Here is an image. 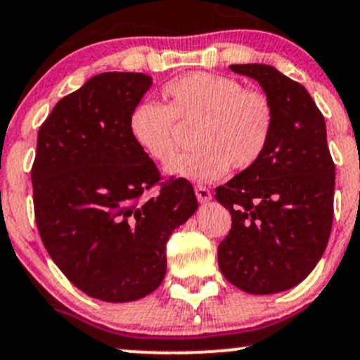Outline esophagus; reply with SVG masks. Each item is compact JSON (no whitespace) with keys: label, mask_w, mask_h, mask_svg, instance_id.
<instances>
[{"label":"esophagus","mask_w":360,"mask_h":360,"mask_svg":"<svg viewBox=\"0 0 360 360\" xmlns=\"http://www.w3.org/2000/svg\"><path fill=\"white\" fill-rule=\"evenodd\" d=\"M195 195L198 198V202H209L210 198H212V192H210L209 188L204 187V185H195Z\"/></svg>","instance_id":"obj_1"}]
</instances>
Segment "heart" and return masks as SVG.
<instances>
[{
    "label": "heart",
    "mask_w": 360,
    "mask_h": 360,
    "mask_svg": "<svg viewBox=\"0 0 360 360\" xmlns=\"http://www.w3.org/2000/svg\"><path fill=\"white\" fill-rule=\"evenodd\" d=\"M163 104L143 101L129 114L133 141L158 163L179 153L181 129L192 128L197 150L180 156L168 173L192 181H212L248 170L263 158L273 139L276 112L268 94L239 80L190 72L165 84Z\"/></svg>",
    "instance_id": "obj_1"
}]
</instances>
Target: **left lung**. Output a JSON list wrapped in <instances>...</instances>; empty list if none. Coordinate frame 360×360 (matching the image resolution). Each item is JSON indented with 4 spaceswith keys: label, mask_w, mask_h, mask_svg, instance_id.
Returning a JSON list of instances; mask_svg holds the SVG:
<instances>
[{
    "label": "left lung",
    "mask_w": 360,
    "mask_h": 360,
    "mask_svg": "<svg viewBox=\"0 0 360 360\" xmlns=\"http://www.w3.org/2000/svg\"><path fill=\"white\" fill-rule=\"evenodd\" d=\"M231 70L259 82L276 126L263 158L215 188L232 217L217 249L219 268L248 293H280L305 280L327 248L335 165L323 114L302 84L264 63Z\"/></svg>",
    "instance_id": "left-lung-1"
}]
</instances>
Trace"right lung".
Listing matches in <instances>:
<instances>
[{"label": "right lung", "mask_w": 360, "mask_h": 360, "mask_svg": "<svg viewBox=\"0 0 360 360\" xmlns=\"http://www.w3.org/2000/svg\"><path fill=\"white\" fill-rule=\"evenodd\" d=\"M150 86L138 72L94 75L38 129L32 184L41 243L72 285L103 302L158 288L168 239L198 207L192 184L162 181L131 138L129 114ZM155 184L159 195L146 199Z\"/></svg>", "instance_id": "right-lung-1"}]
</instances>
